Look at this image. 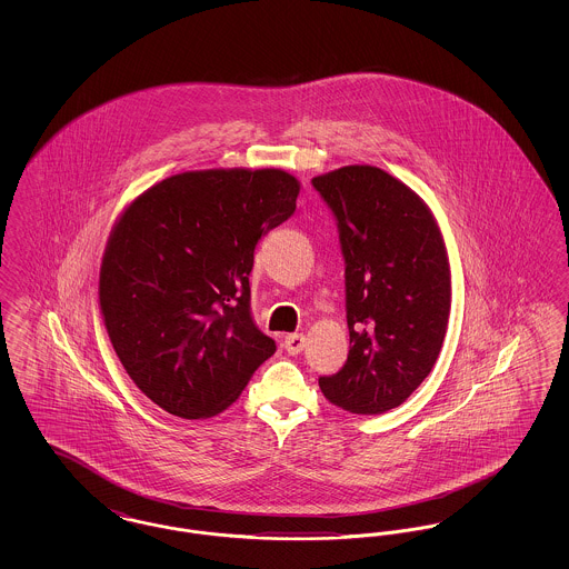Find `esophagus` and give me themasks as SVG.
Instances as JSON below:
<instances>
[{"label":"esophagus","mask_w":569,"mask_h":569,"mask_svg":"<svg viewBox=\"0 0 569 569\" xmlns=\"http://www.w3.org/2000/svg\"><path fill=\"white\" fill-rule=\"evenodd\" d=\"M283 348H286V352L292 353V356L302 352V348H305V335H300V332L288 335V337L283 339Z\"/></svg>","instance_id":"obj_1"}]
</instances>
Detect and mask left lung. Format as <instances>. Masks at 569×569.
I'll return each mask as SVG.
<instances>
[{
  "label": "left lung",
  "mask_w": 569,
  "mask_h": 569,
  "mask_svg": "<svg viewBox=\"0 0 569 569\" xmlns=\"http://www.w3.org/2000/svg\"><path fill=\"white\" fill-rule=\"evenodd\" d=\"M311 183L337 217L350 330L348 362L320 388L352 413H381L407 401L441 352L452 305L446 243L427 202L378 166Z\"/></svg>",
  "instance_id": "1"
}]
</instances>
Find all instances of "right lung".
Returning <instances> with one entry per match:
<instances>
[{
  "label": "right lung",
  "mask_w": 569,
  "mask_h": 569,
  "mask_svg": "<svg viewBox=\"0 0 569 569\" xmlns=\"http://www.w3.org/2000/svg\"><path fill=\"white\" fill-rule=\"evenodd\" d=\"M279 168L172 174L117 217L100 267V313L136 386L168 413L198 420L232 406L274 353L249 311L262 234L297 209Z\"/></svg>",
  "instance_id": "add662e5"
}]
</instances>
